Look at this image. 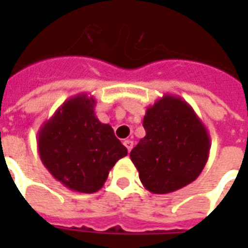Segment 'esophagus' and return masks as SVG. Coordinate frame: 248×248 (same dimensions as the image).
<instances>
[{"label": "esophagus", "mask_w": 248, "mask_h": 248, "mask_svg": "<svg viewBox=\"0 0 248 248\" xmlns=\"http://www.w3.org/2000/svg\"><path fill=\"white\" fill-rule=\"evenodd\" d=\"M124 145L126 148H127V151L130 152L132 149V145H134V141H132V140H130V139H126L124 141Z\"/></svg>", "instance_id": "34e87169"}]
</instances>
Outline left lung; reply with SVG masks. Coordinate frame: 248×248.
Instances as JSON below:
<instances>
[{
	"label": "left lung",
	"instance_id": "obj_1",
	"mask_svg": "<svg viewBox=\"0 0 248 248\" xmlns=\"http://www.w3.org/2000/svg\"><path fill=\"white\" fill-rule=\"evenodd\" d=\"M145 136L130 153L144 188L172 193L200 176L210 155V135L194 109L175 95H163L148 107Z\"/></svg>",
	"mask_w": 248,
	"mask_h": 248
}]
</instances>
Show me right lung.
<instances>
[{"mask_svg": "<svg viewBox=\"0 0 248 248\" xmlns=\"http://www.w3.org/2000/svg\"><path fill=\"white\" fill-rule=\"evenodd\" d=\"M95 105V97L87 93L69 97L37 135L48 172L68 189L87 194L100 190L113 166L127 155L112 126L97 120Z\"/></svg>", "mask_w": 248, "mask_h": 248, "instance_id": "obj_1", "label": "right lung"}]
</instances>
